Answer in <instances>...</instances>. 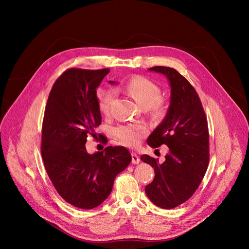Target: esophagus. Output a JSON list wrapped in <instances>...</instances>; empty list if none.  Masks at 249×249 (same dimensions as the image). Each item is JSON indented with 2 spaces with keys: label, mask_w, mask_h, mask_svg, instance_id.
Here are the masks:
<instances>
[{
  "label": "esophagus",
  "mask_w": 249,
  "mask_h": 249,
  "mask_svg": "<svg viewBox=\"0 0 249 249\" xmlns=\"http://www.w3.org/2000/svg\"><path fill=\"white\" fill-rule=\"evenodd\" d=\"M140 162V158L137 156V154L132 153V163L138 164Z\"/></svg>",
  "instance_id": "esophagus-1"
}]
</instances>
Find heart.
<instances>
[{
  "label": "heart",
  "mask_w": 249,
  "mask_h": 249,
  "mask_svg": "<svg viewBox=\"0 0 249 249\" xmlns=\"http://www.w3.org/2000/svg\"><path fill=\"white\" fill-rule=\"evenodd\" d=\"M125 91L131 95L143 107H148L152 116L163 117L167 110L166 102L160 98L161 90L160 86L149 78L135 76L131 78L126 86ZM115 92L113 90H99L97 92V103L100 112L109 115ZM148 134V127L145 123H134L119 125L114 129V135L121 144L135 148Z\"/></svg>",
  "instance_id": "b5f03b06"
}]
</instances>
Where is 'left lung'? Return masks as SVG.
Instances as JSON below:
<instances>
[{"instance_id":"left-lung-1","label":"left lung","mask_w":249,"mask_h":249,"mask_svg":"<svg viewBox=\"0 0 249 249\" xmlns=\"http://www.w3.org/2000/svg\"><path fill=\"white\" fill-rule=\"evenodd\" d=\"M151 71L167 77L171 87L168 111L149 136L148 145L168 147L163 162L148 155L141 160L155 167V178L145 188L158 207L172 209L186 202L199 187L209 165V129L203 105L193 86L173 68Z\"/></svg>"}]
</instances>
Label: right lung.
<instances>
[{"instance_id": "1", "label": "right lung", "mask_w": 249, "mask_h": 249, "mask_svg": "<svg viewBox=\"0 0 249 249\" xmlns=\"http://www.w3.org/2000/svg\"><path fill=\"white\" fill-rule=\"evenodd\" d=\"M109 72L66 70L52 87L42 122L41 156L49 178L66 202L86 210L109 196L116 175L132 160L122 146L93 155L86 149L88 136L96 137L94 129L101 123L96 89Z\"/></svg>"}]
</instances>
